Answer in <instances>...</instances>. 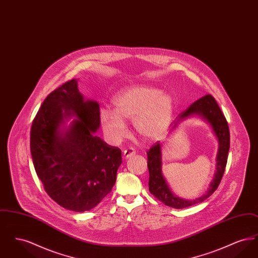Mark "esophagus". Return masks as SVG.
Segmentation results:
<instances>
[{"label": "esophagus", "instance_id": "obj_1", "mask_svg": "<svg viewBox=\"0 0 258 258\" xmlns=\"http://www.w3.org/2000/svg\"><path fill=\"white\" fill-rule=\"evenodd\" d=\"M135 155V150L134 148H127L123 152V159H127L131 158L132 156Z\"/></svg>", "mask_w": 258, "mask_h": 258}]
</instances>
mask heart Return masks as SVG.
<instances>
[{
    "mask_svg": "<svg viewBox=\"0 0 258 258\" xmlns=\"http://www.w3.org/2000/svg\"><path fill=\"white\" fill-rule=\"evenodd\" d=\"M174 112L171 97L159 90L135 86L123 90L113 100V112L101 110L99 120L107 139L117 144L126 134L123 122L134 123L136 134L145 140H155L169 126Z\"/></svg>",
    "mask_w": 258,
    "mask_h": 258,
    "instance_id": "heart-1",
    "label": "heart"
}]
</instances>
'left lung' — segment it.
Returning a JSON list of instances; mask_svg holds the SVG:
<instances>
[{"label":"left lung","mask_w":258,"mask_h":258,"mask_svg":"<svg viewBox=\"0 0 258 258\" xmlns=\"http://www.w3.org/2000/svg\"><path fill=\"white\" fill-rule=\"evenodd\" d=\"M199 115L203 117L211 124L215 135L219 140V153L217 157V171L213 182L209 187V190L203 196L194 200H184L175 197L172 194L168 184L166 183L162 172H161V152L160 144L156 142L150 150L147 151L148 169H149V190L150 192L161 201L164 205L172 208L183 209L200 203L211 197L218 188L221 183L225 166L227 163L228 151L230 148V134L228 123L222 114L221 108L212 95H205L204 97L197 99L187 109L183 111L177 121L174 123L175 127L178 121L183 120L190 115Z\"/></svg>","instance_id":"obj_1"}]
</instances>
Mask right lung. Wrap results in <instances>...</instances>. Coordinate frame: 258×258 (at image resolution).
Segmentation results:
<instances>
[{
  "label": "right lung",
  "instance_id": "1",
  "mask_svg": "<svg viewBox=\"0 0 258 258\" xmlns=\"http://www.w3.org/2000/svg\"><path fill=\"white\" fill-rule=\"evenodd\" d=\"M99 114L98 102L85 100L77 80L72 79L50 93L32 123L35 170L46 194L62 208L91 210L116 182L122 152L94 135L100 124ZM73 114L79 119L60 133L63 119Z\"/></svg>",
  "mask_w": 258,
  "mask_h": 258
}]
</instances>
